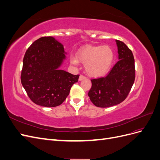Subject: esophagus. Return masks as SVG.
Here are the masks:
<instances>
[{
	"instance_id": "1",
	"label": "esophagus",
	"mask_w": 160,
	"mask_h": 160,
	"mask_svg": "<svg viewBox=\"0 0 160 160\" xmlns=\"http://www.w3.org/2000/svg\"><path fill=\"white\" fill-rule=\"evenodd\" d=\"M85 79V77H84L83 75H80L79 78V81H82L83 79Z\"/></svg>"
}]
</instances>
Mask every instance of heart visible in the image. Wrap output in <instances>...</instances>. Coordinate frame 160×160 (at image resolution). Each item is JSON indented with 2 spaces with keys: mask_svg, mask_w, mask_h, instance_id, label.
<instances>
[{
  "mask_svg": "<svg viewBox=\"0 0 160 160\" xmlns=\"http://www.w3.org/2000/svg\"><path fill=\"white\" fill-rule=\"evenodd\" d=\"M114 59V53L108 45H86L71 57L72 64L79 62L85 65V71L91 77H101L109 72Z\"/></svg>",
  "mask_w": 160,
  "mask_h": 160,
  "instance_id": "b5f03b06",
  "label": "heart"
}]
</instances>
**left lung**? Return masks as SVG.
<instances>
[{
    "label": "left lung",
    "mask_w": 160,
    "mask_h": 160,
    "mask_svg": "<svg viewBox=\"0 0 160 160\" xmlns=\"http://www.w3.org/2000/svg\"><path fill=\"white\" fill-rule=\"evenodd\" d=\"M118 59L105 77L92 79L88 93L90 100L99 108H109L122 103L127 98L135 81L133 53L122 41L115 40Z\"/></svg>",
    "instance_id": "left-lung-1"
}]
</instances>
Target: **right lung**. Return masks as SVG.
I'll use <instances>...</instances> for the list:
<instances>
[{"mask_svg":"<svg viewBox=\"0 0 160 160\" xmlns=\"http://www.w3.org/2000/svg\"><path fill=\"white\" fill-rule=\"evenodd\" d=\"M66 54L63 45L53 37L38 38L26 51L21 83L35 104L47 108L61 105L78 81L79 75L60 69Z\"/></svg>","mask_w":160,"mask_h":160,"instance_id":"1","label":"right lung"}]
</instances>
